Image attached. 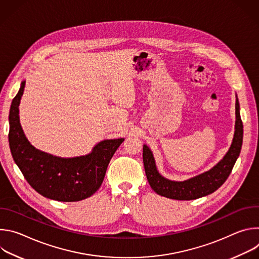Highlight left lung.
Here are the masks:
<instances>
[{"label": "left lung", "mask_w": 259, "mask_h": 259, "mask_svg": "<svg viewBox=\"0 0 259 259\" xmlns=\"http://www.w3.org/2000/svg\"><path fill=\"white\" fill-rule=\"evenodd\" d=\"M243 143V123L239 100H236V125L232 145L224 159L212 169L184 181H173L163 177L157 170L155 158L149 146L143 145V165L151 188L158 195L180 201H189L207 196L218 190L230 176L240 155Z\"/></svg>", "instance_id": "left-lung-1"}]
</instances>
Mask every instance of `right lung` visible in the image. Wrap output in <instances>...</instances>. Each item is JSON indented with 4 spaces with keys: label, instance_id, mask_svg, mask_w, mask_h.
I'll return each instance as SVG.
<instances>
[{
    "label": "right lung",
    "instance_id": "obj_1",
    "mask_svg": "<svg viewBox=\"0 0 259 259\" xmlns=\"http://www.w3.org/2000/svg\"><path fill=\"white\" fill-rule=\"evenodd\" d=\"M25 81L12 100L9 114V145L14 162L30 187L43 197L60 202H77L91 197L101 186L110 159L124 138L97 143L90 154L59 158L41 152L25 137L19 122V103Z\"/></svg>",
    "mask_w": 259,
    "mask_h": 259
}]
</instances>
